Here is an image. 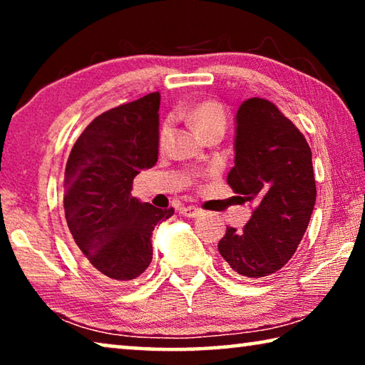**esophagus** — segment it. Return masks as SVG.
Wrapping results in <instances>:
<instances>
[{
    "label": "esophagus",
    "instance_id": "obj_1",
    "mask_svg": "<svg viewBox=\"0 0 365 365\" xmlns=\"http://www.w3.org/2000/svg\"><path fill=\"white\" fill-rule=\"evenodd\" d=\"M180 212L185 217H197L201 214V209H197L196 206H185L180 209Z\"/></svg>",
    "mask_w": 365,
    "mask_h": 365
}]
</instances>
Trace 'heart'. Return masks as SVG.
<instances>
[{
    "instance_id": "1",
    "label": "heart",
    "mask_w": 365,
    "mask_h": 365,
    "mask_svg": "<svg viewBox=\"0 0 365 365\" xmlns=\"http://www.w3.org/2000/svg\"><path fill=\"white\" fill-rule=\"evenodd\" d=\"M187 119L205 138L209 137L211 133L224 135L227 127V114L224 108H222L217 101H202L195 104V106L187 113ZM170 135V122H164L159 132V143H168Z\"/></svg>"
}]
</instances>
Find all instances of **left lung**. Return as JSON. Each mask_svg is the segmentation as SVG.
<instances>
[{
    "mask_svg": "<svg viewBox=\"0 0 365 365\" xmlns=\"http://www.w3.org/2000/svg\"><path fill=\"white\" fill-rule=\"evenodd\" d=\"M233 148L227 183L255 209L242 230L227 227L217 248L233 274L257 280L282 269L304 237L317 195L312 153L294 123L262 98L240 104Z\"/></svg>",
    "mask_w": 365,
    "mask_h": 365,
    "instance_id": "1",
    "label": "left lung"
}]
</instances>
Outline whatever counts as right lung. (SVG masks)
<instances>
[{"label": "right lung", "instance_id": "obj_1", "mask_svg": "<svg viewBox=\"0 0 365 365\" xmlns=\"http://www.w3.org/2000/svg\"><path fill=\"white\" fill-rule=\"evenodd\" d=\"M159 104L156 91L98 115L66 164L67 227L86 264L113 282L143 274L154 227L174 214L132 196L133 178L158 163Z\"/></svg>", "mask_w": 365, "mask_h": 365}]
</instances>
